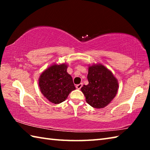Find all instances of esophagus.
<instances>
[{
	"instance_id": "esophagus-1",
	"label": "esophagus",
	"mask_w": 150,
	"mask_h": 150,
	"mask_svg": "<svg viewBox=\"0 0 150 150\" xmlns=\"http://www.w3.org/2000/svg\"><path fill=\"white\" fill-rule=\"evenodd\" d=\"M83 87V84H82V83H80V84L76 85V88H77V89H81V87Z\"/></svg>"
}]
</instances>
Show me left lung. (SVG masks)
<instances>
[{
    "label": "left lung",
    "instance_id": "1",
    "mask_svg": "<svg viewBox=\"0 0 150 150\" xmlns=\"http://www.w3.org/2000/svg\"><path fill=\"white\" fill-rule=\"evenodd\" d=\"M88 84L83 85L81 90L88 105L95 108H103L117 94L118 80L111 71L101 63L88 65Z\"/></svg>",
    "mask_w": 150,
    "mask_h": 150
}]
</instances>
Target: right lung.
Listing matches in <instances>:
<instances>
[{
	"mask_svg": "<svg viewBox=\"0 0 150 150\" xmlns=\"http://www.w3.org/2000/svg\"><path fill=\"white\" fill-rule=\"evenodd\" d=\"M67 64L54 63L42 73L39 78L40 91L50 102L59 104L75 89L72 77L67 72Z\"/></svg>",
	"mask_w": 150,
	"mask_h": 150,
	"instance_id": "right-lung-1",
	"label": "right lung"
}]
</instances>
